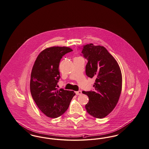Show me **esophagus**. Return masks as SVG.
I'll return each mask as SVG.
<instances>
[{
    "label": "esophagus",
    "instance_id": "esophagus-1",
    "mask_svg": "<svg viewBox=\"0 0 149 149\" xmlns=\"http://www.w3.org/2000/svg\"><path fill=\"white\" fill-rule=\"evenodd\" d=\"M75 94H76V95H81V94H82V92H81V91L79 90V91H76V92H75Z\"/></svg>",
    "mask_w": 149,
    "mask_h": 149
}]
</instances>
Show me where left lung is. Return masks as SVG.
<instances>
[{
  "mask_svg": "<svg viewBox=\"0 0 149 149\" xmlns=\"http://www.w3.org/2000/svg\"><path fill=\"white\" fill-rule=\"evenodd\" d=\"M81 53L88 60L86 75L96 78L94 90L83 91L89 99L85 108L90 115L102 119L113 110L119 101L122 90L121 72L116 60L102 46L86 44Z\"/></svg>",
  "mask_w": 149,
  "mask_h": 149,
  "instance_id": "left-lung-1",
  "label": "left lung"
}]
</instances>
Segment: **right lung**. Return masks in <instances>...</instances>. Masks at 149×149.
<instances>
[{
  "label": "right lung",
  "mask_w": 149,
  "mask_h": 149,
  "mask_svg": "<svg viewBox=\"0 0 149 149\" xmlns=\"http://www.w3.org/2000/svg\"><path fill=\"white\" fill-rule=\"evenodd\" d=\"M72 51L66 47L46 48L38 55L32 68L30 82L32 97L42 113L51 118L64 113L75 95L73 91L56 88L60 77V61Z\"/></svg>",
  "instance_id": "1"
}]
</instances>
